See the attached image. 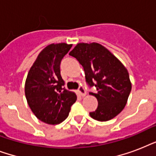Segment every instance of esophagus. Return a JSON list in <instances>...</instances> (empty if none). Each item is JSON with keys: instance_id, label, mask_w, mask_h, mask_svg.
I'll use <instances>...</instances> for the list:
<instances>
[{"instance_id": "obj_1", "label": "esophagus", "mask_w": 156, "mask_h": 156, "mask_svg": "<svg viewBox=\"0 0 156 156\" xmlns=\"http://www.w3.org/2000/svg\"><path fill=\"white\" fill-rule=\"evenodd\" d=\"M78 90V92H79V94H80L82 96H85V95H87V91H86L85 88H84V87H83V86L79 87Z\"/></svg>"}]
</instances>
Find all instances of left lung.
<instances>
[{
    "label": "left lung",
    "instance_id": "1",
    "mask_svg": "<svg viewBox=\"0 0 156 156\" xmlns=\"http://www.w3.org/2000/svg\"><path fill=\"white\" fill-rule=\"evenodd\" d=\"M69 55L83 66L87 85L96 89V92L90 94L96 97L98 107L90 116L99 121H109L117 116L126 106L131 91L126 67L97 43L78 44Z\"/></svg>",
    "mask_w": 156,
    "mask_h": 156
}]
</instances>
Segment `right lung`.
<instances>
[{
	"mask_svg": "<svg viewBox=\"0 0 156 156\" xmlns=\"http://www.w3.org/2000/svg\"><path fill=\"white\" fill-rule=\"evenodd\" d=\"M72 44H50L41 51L31 66L25 83L28 105L44 123L57 125L67 118L77 100L74 92L66 90L61 76V61Z\"/></svg>",
	"mask_w": 156,
	"mask_h": 156,
	"instance_id": "add662e5",
	"label": "right lung"
}]
</instances>
